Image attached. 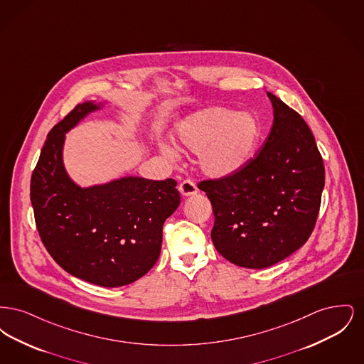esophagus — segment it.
<instances>
[{
  "mask_svg": "<svg viewBox=\"0 0 364 364\" xmlns=\"http://www.w3.org/2000/svg\"><path fill=\"white\" fill-rule=\"evenodd\" d=\"M178 190L181 192V195L191 196V195H195L198 192V187L195 186V183L192 180H184V181L180 183Z\"/></svg>",
  "mask_w": 364,
  "mask_h": 364,
  "instance_id": "obj_1",
  "label": "esophagus"
}]
</instances>
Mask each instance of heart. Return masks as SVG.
<instances>
[{"instance_id":"heart-1","label":"heart","mask_w":364,"mask_h":364,"mask_svg":"<svg viewBox=\"0 0 364 364\" xmlns=\"http://www.w3.org/2000/svg\"><path fill=\"white\" fill-rule=\"evenodd\" d=\"M177 140L190 151L199 154V165L210 177H225L239 172L251 159L260 138L259 122L250 113L228 107H210L181 122ZM168 156L174 149L165 147Z\"/></svg>"}]
</instances>
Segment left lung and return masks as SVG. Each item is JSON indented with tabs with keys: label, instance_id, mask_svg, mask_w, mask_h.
<instances>
[{
	"label": "left lung",
	"instance_id": "1",
	"mask_svg": "<svg viewBox=\"0 0 364 364\" xmlns=\"http://www.w3.org/2000/svg\"><path fill=\"white\" fill-rule=\"evenodd\" d=\"M274 122L259 151L239 172L208 178L211 240L225 259L264 269L285 259L311 236L325 186V165L301 116L267 92Z\"/></svg>",
	"mask_w": 364,
	"mask_h": 364
}]
</instances>
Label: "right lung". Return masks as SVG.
I'll list each match as a JSON object with an SVG mask.
<instances>
[{"label":"right lung","instance_id":"add662e5","mask_svg":"<svg viewBox=\"0 0 364 364\" xmlns=\"http://www.w3.org/2000/svg\"><path fill=\"white\" fill-rule=\"evenodd\" d=\"M97 106L76 105L49 132L31 176L41 240L65 272L116 288L143 277L159 258L162 226L180 205L173 178L127 177L80 188L63 165L65 132Z\"/></svg>","mask_w":364,"mask_h":364}]
</instances>
